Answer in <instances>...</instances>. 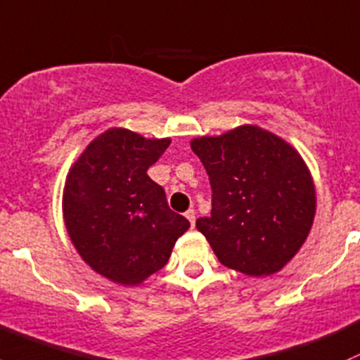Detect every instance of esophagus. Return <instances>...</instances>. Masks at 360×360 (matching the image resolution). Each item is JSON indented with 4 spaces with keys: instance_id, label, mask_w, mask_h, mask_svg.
Here are the masks:
<instances>
[{
    "instance_id": "34e87169",
    "label": "esophagus",
    "mask_w": 360,
    "mask_h": 360,
    "mask_svg": "<svg viewBox=\"0 0 360 360\" xmlns=\"http://www.w3.org/2000/svg\"><path fill=\"white\" fill-rule=\"evenodd\" d=\"M185 218H187L188 221H191V226H194V223H195V211L194 210H188L187 212H185Z\"/></svg>"
}]
</instances>
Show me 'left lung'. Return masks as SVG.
<instances>
[{
  "instance_id": "8db88e82",
  "label": "left lung",
  "mask_w": 360,
  "mask_h": 360,
  "mask_svg": "<svg viewBox=\"0 0 360 360\" xmlns=\"http://www.w3.org/2000/svg\"><path fill=\"white\" fill-rule=\"evenodd\" d=\"M191 148L212 191L211 216L195 226L218 261L249 276L280 271L314 221V181L300 154L256 125L194 139Z\"/></svg>"
}]
</instances>
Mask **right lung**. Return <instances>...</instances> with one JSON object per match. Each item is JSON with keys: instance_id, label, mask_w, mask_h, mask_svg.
Segmentation results:
<instances>
[{"instance_id": "obj_1", "label": "right lung", "mask_w": 360, "mask_h": 360, "mask_svg": "<svg viewBox=\"0 0 360 360\" xmlns=\"http://www.w3.org/2000/svg\"><path fill=\"white\" fill-rule=\"evenodd\" d=\"M169 139L127 129L96 137L67 175L63 218L80 257L115 283H142L172 256L191 223L169 210L165 188L148 169Z\"/></svg>"}]
</instances>
